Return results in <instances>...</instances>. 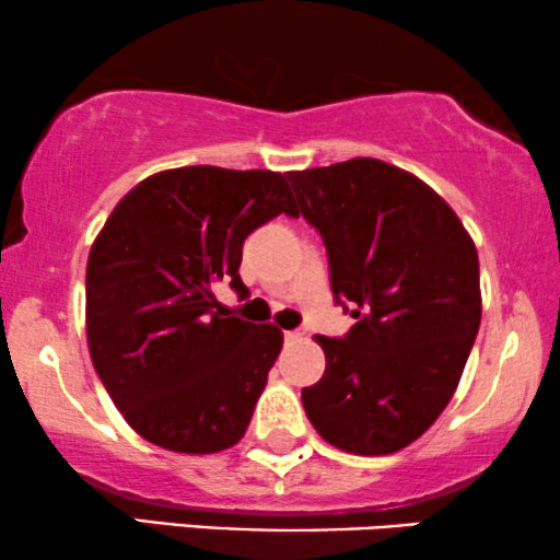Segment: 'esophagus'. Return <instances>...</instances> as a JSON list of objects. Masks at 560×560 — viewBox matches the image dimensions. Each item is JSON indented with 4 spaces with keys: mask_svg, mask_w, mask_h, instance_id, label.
Masks as SVG:
<instances>
[{
    "mask_svg": "<svg viewBox=\"0 0 560 560\" xmlns=\"http://www.w3.org/2000/svg\"><path fill=\"white\" fill-rule=\"evenodd\" d=\"M284 338H287V341H300L302 332L300 330H284Z\"/></svg>",
    "mask_w": 560,
    "mask_h": 560,
    "instance_id": "obj_1",
    "label": "esophagus"
}]
</instances>
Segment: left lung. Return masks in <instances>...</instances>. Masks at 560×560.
Wrapping results in <instances>:
<instances>
[{
  "mask_svg": "<svg viewBox=\"0 0 560 560\" xmlns=\"http://www.w3.org/2000/svg\"><path fill=\"white\" fill-rule=\"evenodd\" d=\"M287 178L328 250L332 296L357 317L343 338H315L325 374L302 390L304 413L332 447L393 455L463 377L480 325L476 245L436 190L382 160Z\"/></svg>",
  "mask_w": 560,
  "mask_h": 560,
  "instance_id": "left-lung-1",
  "label": "left lung"
}]
</instances>
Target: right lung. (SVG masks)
I'll list each match as a JSON object with an SVG mask.
<instances>
[{
  "label": "right lung",
  "mask_w": 560,
  "mask_h": 560,
  "mask_svg": "<svg viewBox=\"0 0 560 560\" xmlns=\"http://www.w3.org/2000/svg\"><path fill=\"white\" fill-rule=\"evenodd\" d=\"M296 207L271 170L175 167L131 188L88 258V346L129 427L183 455L237 444L284 336L224 315L214 287L240 294L243 243Z\"/></svg>",
  "instance_id": "add662e5"
}]
</instances>
